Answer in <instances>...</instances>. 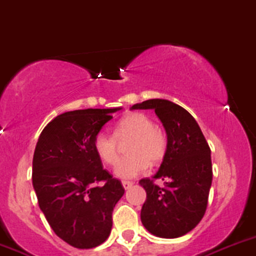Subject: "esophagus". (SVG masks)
I'll return each mask as SVG.
<instances>
[{"label": "esophagus", "mask_w": 256, "mask_h": 256, "mask_svg": "<svg viewBox=\"0 0 256 256\" xmlns=\"http://www.w3.org/2000/svg\"><path fill=\"white\" fill-rule=\"evenodd\" d=\"M132 184H134V182H130V180H124V182H122V186H124V188H125V190H128V188H131V187H132Z\"/></svg>", "instance_id": "34e87169"}]
</instances>
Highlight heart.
Masks as SVG:
<instances>
[{
    "mask_svg": "<svg viewBox=\"0 0 256 256\" xmlns=\"http://www.w3.org/2000/svg\"><path fill=\"white\" fill-rule=\"evenodd\" d=\"M126 158L121 160L115 168L118 177L128 180L144 174L150 164H158L164 158L168 148V138L164 128L154 125L150 116L132 112L121 118L114 128L112 136L98 134L92 141L95 154L104 164L114 166L118 160V142L130 140Z\"/></svg>",
    "mask_w": 256,
    "mask_h": 256,
    "instance_id": "heart-1",
    "label": "heart"
}]
</instances>
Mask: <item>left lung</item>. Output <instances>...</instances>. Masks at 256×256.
I'll list each match as a JSON object with an SVG mask.
<instances>
[{"mask_svg":"<svg viewBox=\"0 0 256 256\" xmlns=\"http://www.w3.org/2000/svg\"><path fill=\"white\" fill-rule=\"evenodd\" d=\"M131 109H154L168 138L167 154L157 174L152 180H140L147 194L141 222L160 238L184 236L196 228L207 209L213 178L207 140L194 118L170 100H146ZM154 179L164 180V187L154 185Z\"/></svg>","mask_w":256,"mask_h":256,"instance_id":"left-lung-1","label":"left lung"}]
</instances>
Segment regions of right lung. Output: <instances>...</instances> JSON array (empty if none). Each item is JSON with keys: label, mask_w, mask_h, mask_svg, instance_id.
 <instances>
[{"label": "right lung", "mask_w": 256, "mask_h": 256, "mask_svg": "<svg viewBox=\"0 0 256 256\" xmlns=\"http://www.w3.org/2000/svg\"><path fill=\"white\" fill-rule=\"evenodd\" d=\"M120 109L58 115L36 146L32 182L38 204L54 233L78 249H92L109 238L114 207L125 193L92 147L95 136Z\"/></svg>", "instance_id": "right-lung-1"}]
</instances>
